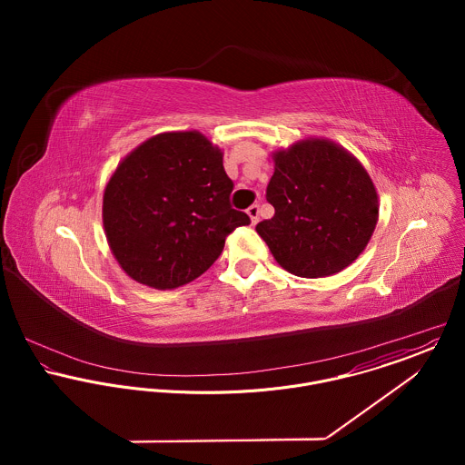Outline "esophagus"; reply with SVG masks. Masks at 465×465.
<instances>
[{"label": "esophagus", "mask_w": 465, "mask_h": 465, "mask_svg": "<svg viewBox=\"0 0 465 465\" xmlns=\"http://www.w3.org/2000/svg\"><path fill=\"white\" fill-rule=\"evenodd\" d=\"M247 214L251 216L252 225H256L258 220H260V205H258V203H252V205L247 209Z\"/></svg>", "instance_id": "34e87169"}]
</instances>
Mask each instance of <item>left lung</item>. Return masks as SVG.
<instances>
[{
    "instance_id": "1",
    "label": "left lung",
    "mask_w": 465,
    "mask_h": 465,
    "mask_svg": "<svg viewBox=\"0 0 465 465\" xmlns=\"http://www.w3.org/2000/svg\"><path fill=\"white\" fill-rule=\"evenodd\" d=\"M266 200L275 213L256 225L275 262L299 277L332 275L367 247L378 222L369 173L343 148L308 139L273 155Z\"/></svg>"
}]
</instances>
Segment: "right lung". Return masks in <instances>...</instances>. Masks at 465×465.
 <instances>
[{"mask_svg":"<svg viewBox=\"0 0 465 465\" xmlns=\"http://www.w3.org/2000/svg\"><path fill=\"white\" fill-rule=\"evenodd\" d=\"M222 152L199 133L159 134L116 168L104 193L111 251L134 281L168 290L202 275L251 218L231 205Z\"/></svg>","mask_w":465,"mask_h":465,"instance_id":"add662e5","label":"right lung"}]
</instances>
